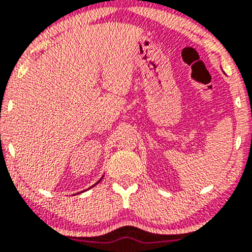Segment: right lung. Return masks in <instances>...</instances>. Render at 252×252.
Masks as SVG:
<instances>
[{
	"label": "right lung",
	"instance_id": "1",
	"mask_svg": "<svg viewBox=\"0 0 252 252\" xmlns=\"http://www.w3.org/2000/svg\"><path fill=\"white\" fill-rule=\"evenodd\" d=\"M102 179H103V177H102V178H101V179H99V180H98V181H97V183H96V184H94V185H97V184H98V183H99V181H101V180H102ZM94 185H93V186H91V188H90V189H93V188H94ZM88 190H89V189H88ZM82 192H83V191H82Z\"/></svg>",
	"mask_w": 252,
	"mask_h": 252
}]
</instances>
